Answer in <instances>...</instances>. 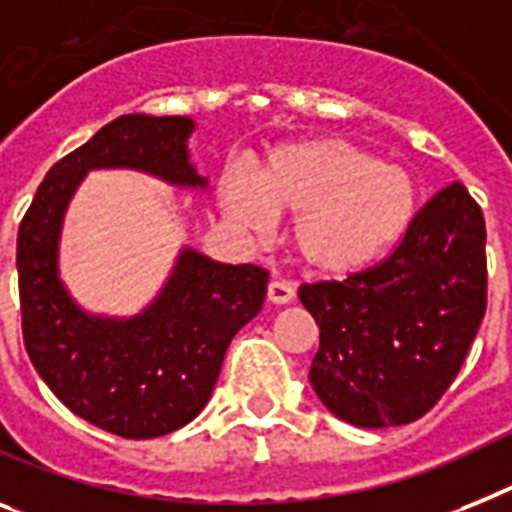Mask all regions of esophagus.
<instances>
[{"instance_id": "obj_1", "label": "esophagus", "mask_w": 512, "mask_h": 512, "mask_svg": "<svg viewBox=\"0 0 512 512\" xmlns=\"http://www.w3.org/2000/svg\"><path fill=\"white\" fill-rule=\"evenodd\" d=\"M294 299V286L286 281H270L268 283V302L273 304H289Z\"/></svg>"}]
</instances>
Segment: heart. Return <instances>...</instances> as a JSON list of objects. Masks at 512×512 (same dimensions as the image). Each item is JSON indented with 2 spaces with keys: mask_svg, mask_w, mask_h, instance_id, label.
Here are the masks:
<instances>
[{
  "mask_svg": "<svg viewBox=\"0 0 512 512\" xmlns=\"http://www.w3.org/2000/svg\"><path fill=\"white\" fill-rule=\"evenodd\" d=\"M223 208L255 236L268 234L273 216H294L289 242L317 276L359 273L409 229L416 182L395 163L338 137H312L270 153L255 184L231 176Z\"/></svg>",
  "mask_w": 512,
  "mask_h": 512,
  "instance_id": "obj_1",
  "label": "heart"
}]
</instances>
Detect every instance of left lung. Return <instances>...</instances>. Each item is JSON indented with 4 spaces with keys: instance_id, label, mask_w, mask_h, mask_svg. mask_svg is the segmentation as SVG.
Here are the masks:
<instances>
[{
    "instance_id": "1",
    "label": "left lung",
    "mask_w": 512,
    "mask_h": 512,
    "mask_svg": "<svg viewBox=\"0 0 512 512\" xmlns=\"http://www.w3.org/2000/svg\"><path fill=\"white\" fill-rule=\"evenodd\" d=\"M487 229L461 182L411 218L385 260L346 281L302 283L320 325L309 382L338 419L416 422L461 372L487 312Z\"/></svg>"
}]
</instances>
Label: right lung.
Here are the masks:
<instances>
[{
    "label": "right lung",
    "instance_id": "obj_1",
    "mask_svg": "<svg viewBox=\"0 0 512 512\" xmlns=\"http://www.w3.org/2000/svg\"><path fill=\"white\" fill-rule=\"evenodd\" d=\"M187 117L124 114L59 158L17 229V286L30 362L85 422L127 440L169 435L205 409L231 338L260 312L268 270L184 249L158 299L132 320L85 315L57 276L64 208L90 169H140L205 187Z\"/></svg>",
    "mask_w": 512,
    "mask_h": 512
}]
</instances>
